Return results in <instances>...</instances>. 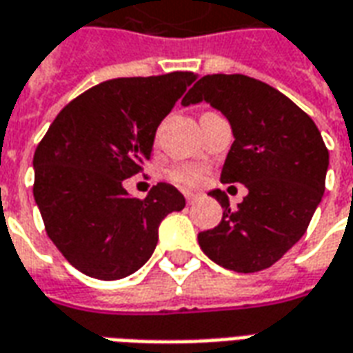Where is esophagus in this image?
I'll return each instance as SVG.
<instances>
[{
    "label": "esophagus",
    "instance_id": "esophagus-1",
    "mask_svg": "<svg viewBox=\"0 0 353 353\" xmlns=\"http://www.w3.org/2000/svg\"><path fill=\"white\" fill-rule=\"evenodd\" d=\"M201 196V193H193V191H185V199H187V202H194L196 199Z\"/></svg>",
    "mask_w": 353,
    "mask_h": 353
}]
</instances>
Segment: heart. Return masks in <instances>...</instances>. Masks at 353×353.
<instances>
[{"mask_svg":"<svg viewBox=\"0 0 353 353\" xmlns=\"http://www.w3.org/2000/svg\"><path fill=\"white\" fill-rule=\"evenodd\" d=\"M202 176H204V170L196 164H181V166H177L170 172V177L174 181L183 185H196L202 179Z\"/></svg>","mask_w":353,"mask_h":353,"instance_id":"b5f03b06","label":"heart"}]
</instances>
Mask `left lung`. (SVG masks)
<instances>
[{"mask_svg": "<svg viewBox=\"0 0 353 353\" xmlns=\"http://www.w3.org/2000/svg\"><path fill=\"white\" fill-rule=\"evenodd\" d=\"M208 103L228 118L235 141L221 183H243L248 194L231 210L219 189L218 225L199 233L202 252L225 270L271 268L296 245L325 193L329 151L314 120L287 95L243 74H208L181 101Z\"/></svg>", "mask_w": 353, "mask_h": 353, "instance_id": "8db88e82", "label": "left lung"}]
</instances>
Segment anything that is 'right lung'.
Instances as JSON below:
<instances>
[{"label":"right lung","instance_id":"1","mask_svg":"<svg viewBox=\"0 0 353 353\" xmlns=\"http://www.w3.org/2000/svg\"><path fill=\"white\" fill-rule=\"evenodd\" d=\"M196 80L193 72L117 78L68 103L34 154V199L49 239L76 270L128 277L149 260L159 225L185 208L174 185L139 201L124 189L151 159L159 124Z\"/></svg>","mask_w":353,"mask_h":353}]
</instances>
